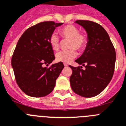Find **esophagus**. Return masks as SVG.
<instances>
[{"label": "esophagus", "mask_w": 126, "mask_h": 126, "mask_svg": "<svg viewBox=\"0 0 126 126\" xmlns=\"http://www.w3.org/2000/svg\"><path fill=\"white\" fill-rule=\"evenodd\" d=\"M64 66H65V67H68V64H64Z\"/></svg>", "instance_id": "obj_1"}]
</instances>
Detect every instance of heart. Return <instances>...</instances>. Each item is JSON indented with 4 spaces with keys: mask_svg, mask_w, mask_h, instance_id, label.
<instances>
[{
    "mask_svg": "<svg viewBox=\"0 0 126 126\" xmlns=\"http://www.w3.org/2000/svg\"><path fill=\"white\" fill-rule=\"evenodd\" d=\"M60 33L62 37L69 39L68 48L71 49L62 51L56 54V60L58 62L69 63L77 57L78 51H84L88 44V38L86 35L80 34V30L75 25H68L60 29ZM49 44L54 51H57L60 47V39L56 32H53L49 38Z\"/></svg>",
    "mask_w": 126,
    "mask_h": 126,
    "instance_id": "obj_1",
    "label": "heart"
}]
</instances>
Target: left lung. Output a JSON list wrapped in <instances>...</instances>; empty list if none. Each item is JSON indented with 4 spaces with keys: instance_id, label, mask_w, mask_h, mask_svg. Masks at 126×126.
<instances>
[{
    "instance_id": "1",
    "label": "left lung",
    "mask_w": 126,
    "mask_h": 126,
    "mask_svg": "<svg viewBox=\"0 0 126 126\" xmlns=\"http://www.w3.org/2000/svg\"><path fill=\"white\" fill-rule=\"evenodd\" d=\"M86 31L88 44L84 53L75 61L79 67L69 66V78L73 91L84 97L98 95L112 79L116 62V52L109 36L101 25L90 21L77 20ZM82 66L85 69L82 70Z\"/></svg>"
}]
</instances>
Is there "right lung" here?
Returning a JSON list of instances; mask_svg holds the SVG:
<instances>
[{
  "label": "right lung",
  "instance_id": "add662e5",
  "mask_svg": "<svg viewBox=\"0 0 126 126\" xmlns=\"http://www.w3.org/2000/svg\"><path fill=\"white\" fill-rule=\"evenodd\" d=\"M63 23L42 22L30 27L18 41L12 58L16 82L31 97H44L53 91L56 80L64 68L62 62L44 67L55 59L49 44L50 35Z\"/></svg>",
  "mask_w": 126,
  "mask_h": 126
}]
</instances>
